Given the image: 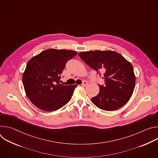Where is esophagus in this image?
<instances>
[{"mask_svg":"<svg viewBox=\"0 0 158 158\" xmlns=\"http://www.w3.org/2000/svg\"><path fill=\"white\" fill-rule=\"evenodd\" d=\"M87 84H88V83H87V81H83L81 85H82V86H83V87H85L86 85H87Z\"/></svg>","mask_w":158,"mask_h":158,"instance_id":"1","label":"esophagus"}]
</instances>
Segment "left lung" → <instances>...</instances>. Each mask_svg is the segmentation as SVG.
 Instances as JSON below:
<instances>
[{"label": "left lung", "instance_id": "left-lung-1", "mask_svg": "<svg viewBox=\"0 0 158 158\" xmlns=\"http://www.w3.org/2000/svg\"><path fill=\"white\" fill-rule=\"evenodd\" d=\"M81 59L102 76L104 85H99V94L91 99L101 109L114 110L130 99L135 87L136 76L132 64L118 52L112 51L81 52Z\"/></svg>", "mask_w": 158, "mask_h": 158}]
</instances>
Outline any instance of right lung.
Masks as SVG:
<instances>
[{
    "instance_id": "obj_1",
    "label": "right lung",
    "mask_w": 158,
    "mask_h": 158,
    "mask_svg": "<svg viewBox=\"0 0 158 158\" xmlns=\"http://www.w3.org/2000/svg\"><path fill=\"white\" fill-rule=\"evenodd\" d=\"M76 55L74 51L50 49L29 60L22 82L34 105L45 111H54L71 100L77 85H62L59 81L67 62Z\"/></svg>"
}]
</instances>
